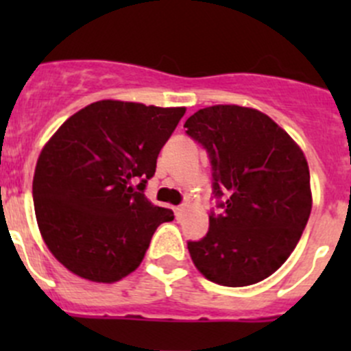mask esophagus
<instances>
[{"instance_id": "34e87169", "label": "esophagus", "mask_w": 351, "mask_h": 351, "mask_svg": "<svg viewBox=\"0 0 351 351\" xmlns=\"http://www.w3.org/2000/svg\"><path fill=\"white\" fill-rule=\"evenodd\" d=\"M183 214H185V205H178V207H175V215L178 221L183 217Z\"/></svg>"}]
</instances>
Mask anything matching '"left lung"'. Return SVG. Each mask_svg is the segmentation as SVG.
I'll return each instance as SVG.
<instances>
[{
	"mask_svg": "<svg viewBox=\"0 0 351 351\" xmlns=\"http://www.w3.org/2000/svg\"><path fill=\"white\" fill-rule=\"evenodd\" d=\"M212 166L215 207L208 231L189 241L195 267L226 287L270 277L299 243L311 215L306 156L289 134L258 110L214 105L185 122Z\"/></svg>",
	"mask_w": 351,
	"mask_h": 351,
	"instance_id": "left-lung-1",
	"label": "left lung"
}]
</instances>
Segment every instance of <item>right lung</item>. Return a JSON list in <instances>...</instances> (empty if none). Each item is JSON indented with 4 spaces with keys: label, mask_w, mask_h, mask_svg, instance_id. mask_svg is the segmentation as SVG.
Here are the masks:
<instances>
[{
    "label": "right lung",
    "mask_w": 351,
    "mask_h": 351,
    "mask_svg": "<svg viewBox=\"0 0 351 351\" xmlns=\"http://www.w3.org/2000/svg\"><path fill=\"white\" fill-rule=\"evenodd\" d=\"M183 115V107L95 101L45 144L32 186L35 215L67 270L112 284L139 267L158 226L175 217L144 190Z\"/></svg>",
    "instance_id": "obj_1"
}]
</instances>
